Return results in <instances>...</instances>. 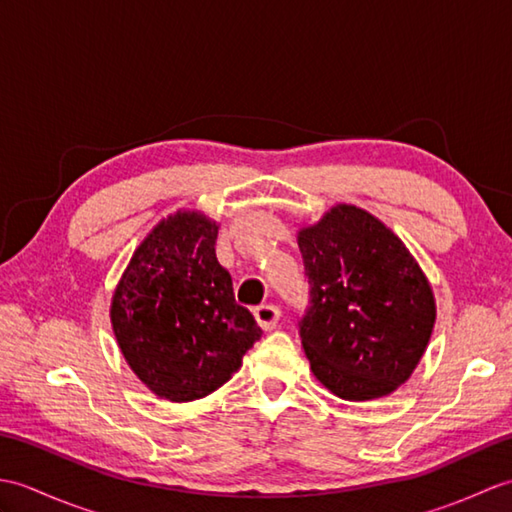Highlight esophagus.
<instances>
[{"mask_svg": "<svg viewBox=\"0 0 512 512\" xmlns=\"http://www.w3.org/2000/svg\"><path fill=\"white\" fill-rule=\"evenodd\" d=\"M255 319L257 323L262 325V330H275L277 323L281 319V310L277 306H273V303H264V306L255 308Z\"/></svg>", "mask_w": 512, "mask_h": 512, "instance_id": "obj_1", "label": "esophagus"}]
</instances>
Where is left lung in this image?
I'll list each match as a JSON object with an SVG mask.
<instances>
[{
	"mask_svg": "<svg viewBox=\"0 0 512 512\" xmlns=\"http://www.w3.org/2000/svg\"><path fill=\"white\" fill-rule=\"evenodd\" d=\"M299 248L308 308L297 328L314 376L345 400L391 394L418 365L436 321L416 259L350 204L303 228Z\"/></svg>",
	"mask_w": 512,
	"mask_h": 512,
	"instance_id": "8db88e82",
	"label": "left lung"
}]
</instances>
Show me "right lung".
Returning a JSON list of instances; mask_svg holds the SVG:
<instances>
[{"label": "right lung", "instance_id": "right-lung-1", "mask_svg": "<svg viewBox=\"0 0 512 512\" xmlns=\"http://www.w3.org/2000/svg\"><path fill=\"white\" fill-rule=\"evenodd\" d=\"M217 226L198 213L160 222L114 292L112 325L136 376L173 402L209 396L231 378L262 330L235 303L215 257Z\"/></svg>", "mask_w": 512, "mask_h": 512}]
</instances>
